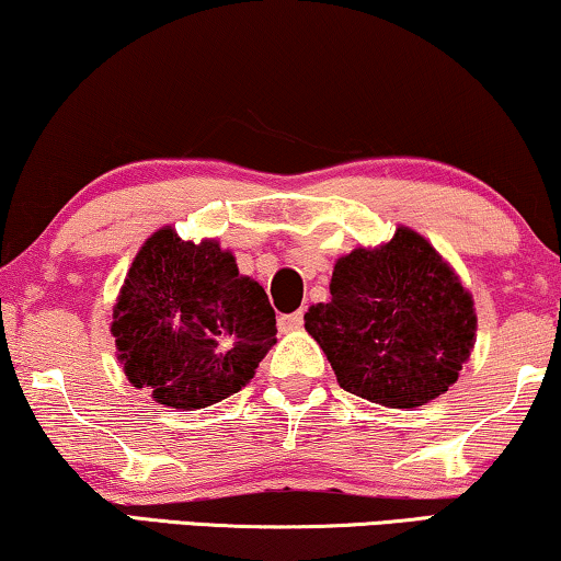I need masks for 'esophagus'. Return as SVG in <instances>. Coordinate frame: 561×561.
<instances>
[{
    "label": "esophagus",
    "mask_w": 561,
    "mask_h": 561,
    "mask_svg": "<svg viewBox=\"0 0 561 561\" xmlns=\"http://www.w3.org/2000/svg\"><path fill=\"white\" fill-rule=\"evenodd\" d=\"M300 327H304V311L278 316V329L283 331V334H288V331H298Z\"/></svg>",
    "instance_id": "obj_1"
}]
</instances>
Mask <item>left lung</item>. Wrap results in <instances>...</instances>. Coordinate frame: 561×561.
<instances>
[{"label":"left lung","instance_id":"left-lung-1","mask_svg":"<svg viewBox=\"0 0 561 561\" xmlns=\"http://www.w3.org/2000/svg\"><path fill=\"white\" fill-rule=\"evenodd\" d=\"M339 385L381 408L412 410L458 381L476 346V308L453 265L412 227L354 248L331 275V298L304 316Z\"/></svg>","mask_w":561,"mask_h":561}]
</instances>
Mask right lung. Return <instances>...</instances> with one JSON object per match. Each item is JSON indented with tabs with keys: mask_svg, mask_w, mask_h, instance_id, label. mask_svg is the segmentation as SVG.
<instances>
[{
	"mask_svg": "<svg viewBox=\"0 0 561 561\" xmlns=\"http://www.w3.org/2000/svg\"><path fill=\"white\" fill-rule=\"evenodd\" d=\"M111 334L136 389L190 412L240 392L278 329L263 286L240 275L230 250L215 238L182 240L167 225L128 267Z\"/></svg>",
	"mask_w": 561,
	"mask_h": 561,
	"instance_id": "add662e5",
	"label": "right lung"
}]
</instances>
